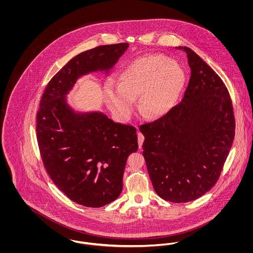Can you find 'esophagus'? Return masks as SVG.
<instances>
[{
    "label": "esophagus",
    "mask_w": 253,
    "mask_h": 253,
    "mask_svg": "<svg viewBox=\"0 0 253 253\" xmlns=\"http://www.w3.org/2000/svg\"><path fill=\"white\" fill-rule=\"evenodd\" d=\"M137 137H138V147H139V149H141L143 141H144V135L141 132H138Z\"/></svg>",
    "instance_id": "esophagus-1"
}]
</instances>
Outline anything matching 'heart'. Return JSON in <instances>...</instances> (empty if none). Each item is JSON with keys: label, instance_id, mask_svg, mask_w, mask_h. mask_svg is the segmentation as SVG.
<instances>
[{"label": "heart", "instance_id": "heart-1", "mask_svg": "<svg viewBox=\"0 0 253 253\" xmlns=\"http://www.w3.org/2000/svg\"><path fill=\"white\" fill-rule=\"evenodd\" d=\"M186 82L180 64L162 55H146L129 62L119 76V84L104 85L106 101L122 121L131 118L135 98L152 119L165 117L175 106Z\"/></svg>", "mask_w": 253, "mask_h": 253}]
</instances>
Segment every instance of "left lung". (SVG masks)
<instances>
[{
	"label": "left lung",
	"instance_id": "1",
	"mask_svg": "<svg viewBox=\"0 0 253 253\" xmlns=\"http://www.w3.org/2000/svg\"><path fill=\"white\" fill-rule=\"evenodd\" d=\"M184 50L191 78L180 103L139 127L153 187L172 203L195 200L214 186L235 133L227 87L194 51Z\"/></svg>",
	"mask_w": 253,
	"mask_h": 253
}]
</instances>
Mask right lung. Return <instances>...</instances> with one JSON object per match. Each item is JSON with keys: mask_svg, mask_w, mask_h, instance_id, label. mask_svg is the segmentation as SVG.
Returning a JSON list of instances; mask_svg holds the SVG:
<instances>
[{"mask_svg": "<svg viewBox=\"0 0 253 253\" xmlns=\"http://www.w3.org/2000/svg\"><path fill=\"white\" fill-rule=\"evenodd\" d=\"M129 43L102 45L69 60L46 86L37 114V140L50 178L72 201L99 208L115 201L123 188L127 158L138 149L134 127L102 112H77L67 95L82 77L106 76Z\"/></svg>", "mask_w": 253, "mask_h": 253, "instance_id": "add662e5", "label": "right lung"}]
</instances>
